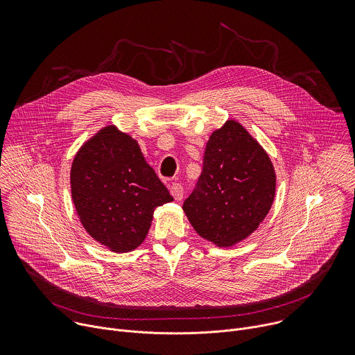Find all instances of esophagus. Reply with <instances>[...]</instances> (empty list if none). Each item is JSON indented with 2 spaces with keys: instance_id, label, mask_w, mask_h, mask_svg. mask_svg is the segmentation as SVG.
<instances>
[{
  "instance_id": "esophagus-1",
  "label": "esophagus",
  "mask_w": 355,
  "mask_h": 355,
  "mask_svg": "<svg viewBox=\"0 0 355 355\" xmlns=\"http://www.w3.org/2000/svg\"><path fill=\"white\" fill-rule=\"evenodd\" d=\"M170 192H171V195L174 196L175 200H181L182 196H184V188L180 182H173L170 185Z\"/></svg>"
}]
</instances>
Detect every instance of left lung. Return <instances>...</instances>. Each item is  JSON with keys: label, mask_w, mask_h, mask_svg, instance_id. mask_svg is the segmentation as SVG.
I'll return each instance as SVG.
<instances>
[{"label": "left lung", "mask_w": 355, "mask_h": 355, "mask_svg": "<svg viewBox=\"0 0 355 355\" xmlns=\"http://www.w3.org/2000/svg\"><path fill=\"white\" fill-rule=\"evenodd\" d=\"M275 195V171L266 150L236 121L215 130L204 167L182 209L199 236L230 247L254 232Z\"/></svg>", "instance_id": "obj_1"}]
</instances>
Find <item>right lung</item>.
Segmentation results:
<instances>
[{
	"instance_id": "add662e5",
	"label": "right lung",
	"mask_w": 355,
	"mask_h": 355,
	"mask_svg": "<svg viewBox=\"0 0 355 355\" xmlns=\"http://www.w3.org/2000/svg\"><path fill=\"white\" fill-rule=\"evenodd\" d=\"M71 196L88 234L115 252L139 247L157 207L173 200L135 139L115 126L81 146L70 173Z\"/></svg>"
}]
</instances>
